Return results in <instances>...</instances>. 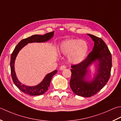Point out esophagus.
Masks as SVG:
<instances>
[{
  "label": "esophagus",
  "instance_id": "obj_1",
  "mask_svg": "<svg viewBox=\"0 0 121 121\" xmlns=\"http://www.w3.org/2000/svg\"><path fill=\"white\" fill-rule=\"evenodd\" d=\"M66 68V66H65V65H61L60 67V70H64V69H65Z\"/></svg>",
  "mask_w": 121,
  "mask_h": 121
}]
</instances>
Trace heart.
<instances>
[{
    "instance_id": "heart-1",
    "label": "heart",
    "mask_w": 121,
    "mask_h": 121,
    "mask_svg": "<svg viewBox=\"0 0 121 121\" xmlns=\"http://www.w3.org/2000/svg\"><path fill=\"white\" fill-rule=\"evenodd\" d=\"M59 51L64 54H68L70 62L78 64L82 62L87 56L88 45L86 42L79 39H69L60 44Z\"/></svg>"
}]
</instances>
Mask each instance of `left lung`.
Here are the masks:
<instances>
[{
  "mask_svg": "<svg viewBox=\"0 0 121 121\" xmlns=\"http://www.w3.org/2000/svg\"><path fill=\"white\" fill-rule=\"evenodd\" d=\"M88 35L95 42L93 50L82 62L71 66L69 82L73 93L84 97L93 96L104 87L110 77L112 67V55L104 42L92 34ZM97 60L99 63L97 74L92 81H87L85 77L87 69Z\"/></svg>",
  "mask_w": 121,
  "mask_h": 121,
  "instance_id": "left-lung-1",
  "label": "left lung"
}]
</instances>
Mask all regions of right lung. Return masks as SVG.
Instances as JSON below:
<instances>
[{"instance_id":"add662e5","label":"right lung","mask_w":121,"mask_h":121,"mask_svg":"<svg viewBox=\"0 0 121 121\" xmlns=\"http://www.w3.org/2000/svg\"><path fill=\"white\" fill-rule=\"evenodd\" d=\"M54 32H51L48 33H46L44 35H33L30 37L26 39H23L17 44V45L14 48L13 52L11 55L10 59V69L11 77L13 80V82L17 87H18L21 91H22L26 94L30 95H39L44 94L48 90L49 86L50 85V82L52 78L57 73V70H54L53 72L48 73L45 77L44 78L43 80L38 85L33 87H30L23 84L18 80L17 79L15 71H14V64L15 61L16 56L19 52L21 49L26 45L28 43L33 42H44L52 38L54 35Z\"/></svg>"}]
</instances>
